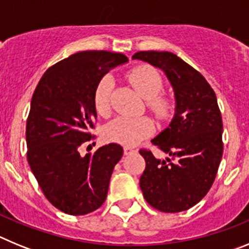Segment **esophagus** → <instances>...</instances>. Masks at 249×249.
Here are the masks:
<instances>
[{"instance_id": "esophagus-1", "label": "esophagus", "mask_w": 249, "mask_h": 249, "mask_svg": "<svg viewBox=\"0 0 249 249\" xmlns=\"http://www.w3.org/2000/svg\"><path fill=\"white\" fill-rule=\"evenodd\" d=\"M133 152H135V149L132 148V147H124V148H123V153H124V155H131V153H133Z\"/></svg>"}]
</instances>
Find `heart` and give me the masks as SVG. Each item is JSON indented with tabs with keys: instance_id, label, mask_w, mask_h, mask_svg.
Returning <instances> with one entry per match:
<instances>
[{
	"instance_id": "heart-1",
	"label": "heart",
	"mask_w": 249,
	"mask_h": 249,
	"mask_svg": "<svg viewBox=\"0 0 249 249\" xmlns=\"http://www.w3.org/2000/svg\"><path fill=\"white\" fill-rule=\"evenodd\" d=\"M127 80L138 93L147 100V106L160 118L168 117L172 111V101L160 94L163 89V78L156 68L142 65L132 68L127 73ZM113 89L112 77L106 74L97 82L93 91L94 108L101 116H107L111 111V94ZM155 131V124L148 117H118L106 126L103 136L109 142L136 146L149 137Z\"/></svg>"
}]
</instances>
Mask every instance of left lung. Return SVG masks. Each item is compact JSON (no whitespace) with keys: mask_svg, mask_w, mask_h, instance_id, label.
<instances>
[{"mask_svg":"<svg viewBox=\"0 0 249 249\" xmlns=\"http://www.w3.org/2000/svg\"><path fill=\"white\" fill-rule=\"evenodd\" d=\"M132 58L163 70L176 96L172 122L152 140L172 158L160 160L148 149H140L146 160L141 190L160 212L187 211L210 191L221 163L223 123L217 97L206 78L172 52L141 51Z\"/></svg>","mask_w":249,"mask_h":249,"instance_id":"left-lung-1","label":"left lung"}]
</instances>
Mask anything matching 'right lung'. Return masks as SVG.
Instances as JSON below:
<instances>
[{
    "mask_svg": "<svg viewBox=\"0 0 249 249\" xmlns=\"http://www.w3.org/2000/svg\"><path fill=\"white\" fill-rule=\"evenodd\" d=\"M127 59L108 51L77 52L51 66L34 92L26 124L28 164L46 198L67 214H87L106 201L123 148L109 143L85 157L80 148L94 140V87Z\"/></svg>",
    "mask_w": 249,
    "mask_h": 249,
    "instance_id": "1",
    "label": "right lung"
}]
</instances>
